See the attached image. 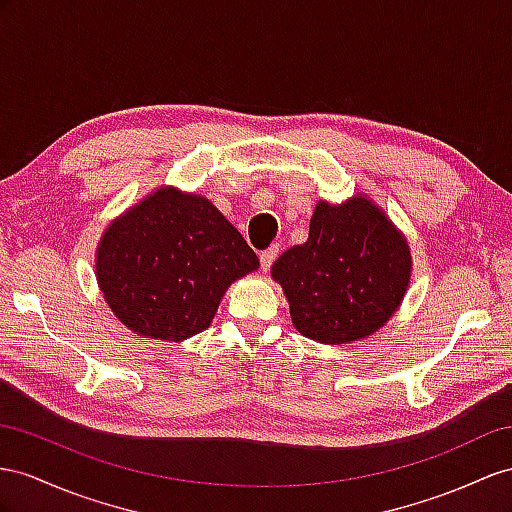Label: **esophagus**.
I'll use <instances>...</instances> for the list:
<instances>
[{"label":"esophagus","instance_id":"esophagus-1","mask_svg":"<svg viewBox=\"0 0 512 512\" xmlns=\"http://www.w3.org/2000/svg\"><path fill=\"white\" fill-rule=\"evenodd\" d=\"M277 255H279V246H270L268 251L259 253V264H261V270L268 272V270H270V266H272V261L277 259Z\"/></svg>","mask_w":512,"mask_h":512}]
</instances>
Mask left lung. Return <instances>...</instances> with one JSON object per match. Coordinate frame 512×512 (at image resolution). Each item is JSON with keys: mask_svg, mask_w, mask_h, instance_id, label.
Masks as SVG:
<instances>
[{"mask_svg": "<svg viewBox=\"0 0 512 512\" xmlns=\"http://www.w3.org/2000/svg\"><path fill=\"white\" fill-rule=\"evenodd\" d=\"M292 322L320 344H350L376 333L402 303L411 279L404 235L365 196L320 201L305 244L274 261Z\"/></svg>", "mask_w": 512, "mask_h": 512, "instance_id": "1", "label": "left lung"}]
</instances>
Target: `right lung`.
I'll return each instance as SVG.
<instances>
[{"instance_id": "1", "label": "right lung", "mask_w": 512, "mask_h": 512, "mask_svg": "<svg viewBox=\"0 0 512 512\" xmlns=\"http://www.w3.org/2000/svg\"><path fill=\"white\" fill-rule=\"evenodd\" d=\"M95 266L129 331L181 342L212 324L227 287L259 259L212 201L164 186L110 222Z\"/></svg>"}]
</instances>
